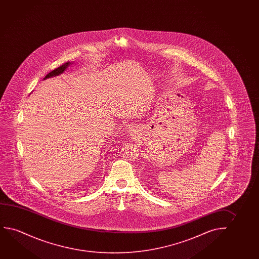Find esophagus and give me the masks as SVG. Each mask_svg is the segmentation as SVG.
<instances>
[{
	"instance_id": "esophagus-1",
	"label": "esophagus",
	"mask_w": 259,
	"mask_h": 259,
	"mask_svg": "<svg viewBox=\"0 0 259 259\" xmlns=\"http://www.w3.org/2000/svg\"><path fill=\"white\" fill-rule=\"evenodd\" d=\"M138 128L135 127V126H132V127L129 128V133L133 137H135V136L138 135Z\"/></svg>"
}]
</instances>
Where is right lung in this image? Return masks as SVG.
<instances>
[{
  "mask_svg": "<svg viewBox=\"0 0 259 259\" xmlns=\"http://www.w3.org/2000/svg\"><path fill=\"white\" fill-rule=\"evenodd\" d=\"M72 63H73V62H71H71H67V63H65V64H63V65H61L60 67L57 68V69H55L53 71H50L49 74L46 75V77L44 78V79L52 78V77H56V76H58V75L64 73V71H66V69H67Z\"/></svg>",
  "mask_w": 259,
  "mask_h": 259,
  "instance_id": "1",
  "label": "right lung"
}]
</instances>
